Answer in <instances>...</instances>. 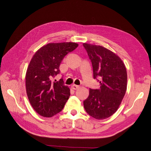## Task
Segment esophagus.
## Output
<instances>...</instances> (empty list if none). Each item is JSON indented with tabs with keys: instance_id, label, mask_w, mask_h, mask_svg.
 Instances as JSON below:
<instances>
[{
	"instance_id": "1",
	"label": "esophagus",
	"mask_w": 151,
	"mask_h": 151,
	"mask_svg": "<svg viewBox=\"0 0 151 151\" xmlns=\"http://www.w3.org/2000/svg\"><path fill=\"white\" fill-rule=\"evenodd\" d=\"M80 86H77V85H75V84H73L71 86V88L73 89H75V90H76V89H77L78 88H79Z\"/></svg>"
}]
</instances>
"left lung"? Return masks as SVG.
<instances>
[{
  "label": "left lung",
  "mask_w": 151,
  "mask_h": 151,
  "mask_svg": "<svg viewBox=\"0 0 151 151\" xmlns=\"http://www.w3.org/2000/svg\"><path fill=\"white\" fill-rule=\"evenodd\" d=\"M91 61L93 78H100L101 86L89 89L84 101L86 112L96 119L111 116L119 107L127 88V73L123 61L101 45L83 43Z\"/></svg>",
  "instance_id": "1"
}]
</instances>
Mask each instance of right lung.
I'll use <instances>...</instances> for the list:
<instances>
[{
	"label": "right lung",
	"mask_w": 151,
	"mask_h": 151,
	"mask_svg": "<svg viewBox=\"0 0 151 151\" xmlns=\"http://www.w3.org/2000/svg\"><path fill=\"white\" fill-rule=\"evenodd\" d=\"M78 44L50 43L41 47L30 62L25 76L28 99L34 110L43 117H51L62 110L70 96V89L61 78L52 81L66 54Z\"/></svg>",
	"instance_id": "add662e5"
}]
</instances>
